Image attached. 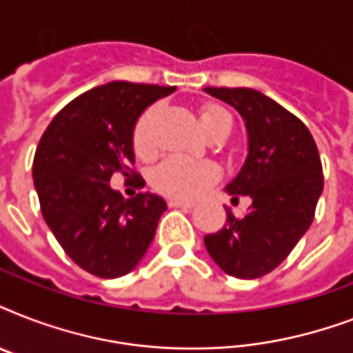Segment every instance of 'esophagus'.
Instances as JSON below:
<instances>
[{
  "mask_svg": "<svg viewBox=\"0 0 353 353\" xmlns=\"http://www.w3.org/2000/svg\"><path fill=\"white\" fill-rule=\"evenodd\" d=\"M196 201H190V199H170L168 201V207L170 209H194Z\"/></svg>",
  "mask_w": 353,
  "mask_h": 353,
  "instance_id": "1",
  "label": "esophagus"
}]
</instances>
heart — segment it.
I'll return each instance as SVG.
<instances>
[{
    "mask_svg": "<svg viewBox=\"0 0 353 353\" xmlns=\"http://www.w3.org/2000/svg\"><path fill=\"white\" fill-rule=\"evenodd\" d=\"M155 117L157 108H148L133 128V148L139 157H150L155 152ZM199 122L203 132L209 135L218 128L231 124V117L223 108L205 104L199 108ZM218 179L220 168L216 163L209 159H190L181 155H170L161 161L150 176L154 190L174 199L196 198Z\"/></svg>",
    "mask_w": 353,
    "mask_h": 353,
    "instance_id": "b5f03b06",
    "label": "heart"
}]
</instances>
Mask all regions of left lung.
<instances>
[{"label":"left lung","instance_id":"8db88e82","mask_svg":"<svg viewBox=\"0 0 353 353\" xmlns=\"http://www.w3.org/2000/svg\"><path fill=\"white\" fill-rule=\"evenodd\" d=\"M205 91L236 108L245 121L249 155L227 192L252 199L243 218L227 209V223L205 236V247L227 274L260 279L290 256L312 225L324 187L321 155L306 124L260 91Z\"/></svg>","mask_w":353,"mask_h":353}]
</instances>
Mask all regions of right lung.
<instances>
[{
    "instance_id": "1",
    "label": "right lung",
    "mask_w": 353,
    "mask_h": 353,
    "mask_svg": "<svg viewBox=\"0 0 353 353\" xmlns=\"http://www.w3.org/2000/svg\"><path fill=\"white\" fill-rule=\"evenodd\" d=\"M174 91L133 82L93 88L63 106L38 143L32 177L41 216L65 254L95 276L130 273L154 240L165 199L148 192L124 199L110 179L137 176L135 122Z\"/></svg>"
}]
</instances>
